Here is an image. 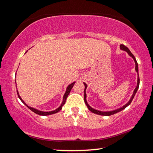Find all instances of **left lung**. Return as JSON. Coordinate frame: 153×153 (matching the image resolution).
I'll return each mask as SVG.
<instances>
[{
	"mask_svg": "<svg viewBox=\"0 0 153 153\" xmlns=\"http://www.w3.org/2000/svg\"><path fill=\"white\" fill-rule=\"evenodd\" d=\"M120 47L121 50L124 51H126V52L128 53V55H130L131 57L133 59L134 62H135V70H136V72H137V87H136L135 89V90H134L133 94L132 96H131V99L129 100L128 102L126 103L125 105H124L123 107L120 108V109H117L116 110H114V111H98V110H96V109H93L92 107H91L90 105H88V102H87V100H86V92H85V90H86V89H87V84L83 83L84 85H85V90H84V101H85V105H87V107H88L89 110H90V111H91L92 113H94V114L101 115V116H111V115L116 114V113H117V112L121 111L122 110H123L124 109H125L126 107H128V105L131 104V102H132V100L133 99L134 96H135L136 92H137L138 88H139V85H140V77H139V74H138V64H137V61H136L135 57H134V55H133L132 53H131V52L130 51H129V49L127 48V47L125 46L124 45H123V44H120Z\"/></svg>",
	"mask_w": 153,
	"mask_h": 153,
	"instance_id": "obj_1",
	"label": "left lung"
}]
</instances>
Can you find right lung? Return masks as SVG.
I'll list each match as a JSON object with an SVG mask.
<instances>
[{
    "instance_id": "1",
    "label": "right lung",
    "mask_w": 153,
    "mask_h": 153,
    "mask_svg": "<svg viewBox=\"0 0 153 153\" xmlns=\"http://www.w3.org/2000/svg\"><path fill=\"white\" fill-rule=\"evenodd\" d=\"M75 83V82H73V83H71L70 85H69L67 87V89H66V91H65V93L64 94V96H63V102L62 103V105H60L59 107L57 109H56L55 110H54V111H39V110H37L36 109H34V108L33 107H29L28 105L26 104V103L24 102V100H23L22 98H21V97L19 95V93H18V91L17 90V94H18V98H20V100L22 101V102L24 103V104L27 106L28 108H29V109L31 110V111L33 112L36 113V114H38V115H40V116H48V115H51V114H56V113H57L60 111V110H62V107L64 105L65 102V100H66V98L68 97V96L69 95V94L70 92V91H71L72 87L74 86V85Z\"/></svg>"
}]
</instances>
